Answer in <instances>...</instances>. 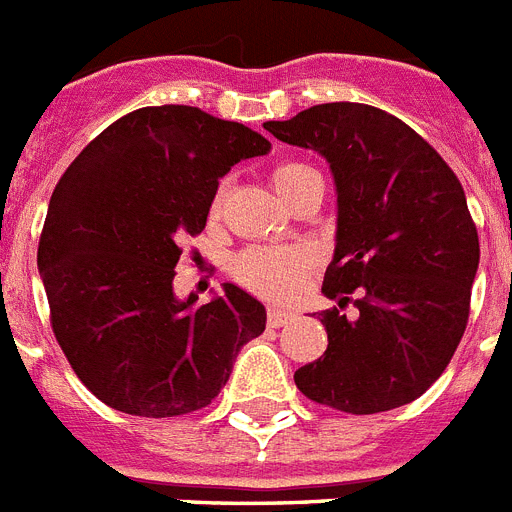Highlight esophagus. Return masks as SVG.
<instances>
[{
    "mask_svg": "<svg viewBox=\"0 0 512 512\" xmlns=\"http://www.w3.org/2000/svg\"><path fill=\"white\" fill-rule=\"evenodd\" d=\"M291 319H296V311L291 309H268V324L270 327H286Z\"/></svg>",
    "mask_w": 512,
    "mask_h": 512,
    "instance_id": "esophagus-1",
    "label": "esophagus"
}]
</instances>
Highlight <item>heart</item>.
<instances>
[{
    "mask_svg": "<svg viewBox=\"0 0 512 512\" xmlns=\"http://www.w3.org/2000/svg\"><path fill=\"white\" fill-rule=\"evenodd\" d=\"M317 172L304 162H283L270 172V182L278 195L286 193L301 177ZM224 190H219L213 208L221 206ZM309 252L304 247H250L239 252L231 262V273L250 291L268 296V299H288L299 291L304 273L309 268Z\"/></svg>",
    "mask_w": 512,
    "mask_h": 512,
    "instance_id": "heart-1",
    "label": "heart"
}]
</instances>
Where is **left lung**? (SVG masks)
Returning a JSON list of instances; mask_svg holds the SVG:
<instances>
[{
  "label": "left lung",
  "instance_id": "left-lung-1",
  "mask_svg": "<svg viewBox=\"0 0 512 512\" xmlns=\"http://www.w3.org/2000/svg\"><path fill=\"white\" fill-rule=\"evenodd\" d=\"M262 126L330 164L337 231L322 293L340 306L358 296L355 319L319 314L330 345L293 381L350 415L415 402L459 348L479 268L459 177L407 123L361 102L314 105Z\"/></svg>",
  "mask_w": 512,
  "mask_h": 512
}]
</instances>
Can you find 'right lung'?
Segmentation results:
<instances>
[{"mask_svg": "<svg viewBox=\"0 0 512 512\" xmlns=\"http://www.w3.org/2000/svg\"><path fill=\"white\" fill-rule=\"evenodd\" d=\"M270 141L190 105L123 115L84 146L48 203L38 270L53 335L100 402L175 417L219 397L265 306L234 283L208 304L172 291L180 242L206 229L219 180Z\"/></svg>", "mask_w": 512, "mask_h": 512, "instance_id": "add662e5", "label": "right lung"}]
</instances>
